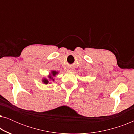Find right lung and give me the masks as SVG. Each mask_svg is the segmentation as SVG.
Here are the masks:
<instances>
[{
  "label": "right lung",
  "instance_id": "1",
  "mask_svg": "<svg viewBox=\"0 0 134 134\" xmlns=\"http://www.w3.org/2000/svg\"><path fill=\"white\" fill-rule=\"evenodd\" d=\"M58 74V72L57 71H51V75H49V80H52L53 81H54V79H53V77H54V76H55L57 74ZM42 82H43L44 83V84H47L49 83V80H47V79H43V80H42Z\"/></svg>",
  "mask_w": 134,
  "mask_h": 134
}]
</instances>
